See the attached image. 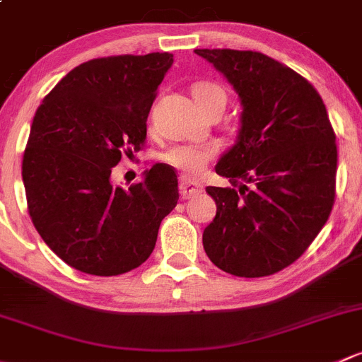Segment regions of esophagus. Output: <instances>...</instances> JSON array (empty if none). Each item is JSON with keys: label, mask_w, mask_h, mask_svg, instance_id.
Masks as SVG:
<instances>
[{"label": "esophagus", "mask_w": 362, "mask_h": 362, "mask_svg": "<svg viewBox=\"0 0 362 362\" xmlns=\"http://www.w3.org/2000/svg\"><path fill=\"white\" fill-rule=\"evenodd\" d=\"M180 189H181V199L189 200V199H193V197L200 195L204 189V186L200 185L199 181H193V180H189V177L181 176Z\"/></svg>", "instance_id": "1"}]
</instances>
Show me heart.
<instances>
[{
    "label": "heart",
    "mask_w": 362,
    "mask_h": 362,
    "mask_svg": "<svg viewBox=\"0 0 362 362\" xmlns=\"http://www.w3.org/2000/svg\"><path fill=\"white\" fill-rule=\"evenodd\" d=\"M192 92L197 104L206 115L214 107L225 110L226 92L218 83L199 81V83L193 85ZM216 153H218V150L214 146H209V144H182V146H174L173 150L167 151L165 162L174 169L193 176V174L202 173Z\"/></svg>",
    "instance_id": "heart-1"
}]
</instances>
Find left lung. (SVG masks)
Returning <instances> with one entry per match:
<instances>
[{
  "mask_svg": "<svg viewBox=\"0 0 362 362\" xmlns=\"http://www.w3.org/2000/svg\"><path fill=\"white\" fill-rule=\"evenodd\" d=\"M240 98L237 144L216 165L230 188L207 186L216 218L209 259L237 277H267L296 262L326 225L337 195V136L322 98L262 52L199 48Z\"/></svg>",
  "mask_w": 362,
  "mask_h": 362,
  "instance_id": "obj_1",
  "label": "left lung"
}]
</instances>
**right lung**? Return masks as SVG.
I'll return each mask as SVG.
<instances>
[{"instance_id": "obj_1", "label": "right lung", "mask_w": 362, "mask_h": 362, "mask_svg": "<svg viewBox=\"0 0 362 362\" xmlns=\"http://www.w3.org/2000/svg\"><path fill=\"white\" fill-rule=\"evenodd\" d=\"M169 52L111 55L69 71L36 110L22 158L29 216L45 244L83 274L111 277L150 258L180 199L176 170L156 163L125 189L111 185L122 155L144 146Z\"/></svg>"}]
</instances>
